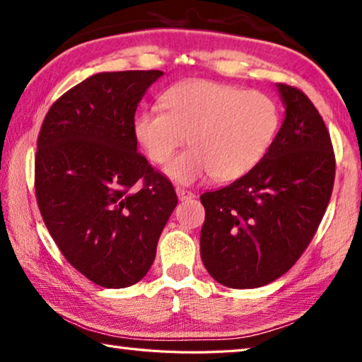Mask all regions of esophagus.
I'll use <instances>...</instances> for the list:
<instances>
[{
    "label": "esophagus",
    "mask_w": 362,
    "mask_h": 362,
    "mask_svg": "<svg viewBox=\"0 0 362 362\" xmlns=\"http://www.w3.org/2000/svg\"><path fill=\"white\" fill-rule=\"evenodd\" d=\"M175 193H177V196H179L180 201L194 198V193L193 192H189V189H185V188H180V187L175 188Z\"/></svg>",
    "instance_id": "1"
}]
</instances>
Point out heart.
<instances>
[{
    "label": "heart",
    "mask_w": 362,
    "mask_h": 362,
    "mask_svg": "<svg viewBox=\"0 0 362 362\" xmlns=\"http://www.w3.org/2000/svg\"><path fill=\"white\" fill-rule=\"evenodd\" d=\"M163 107L146 108L134 119V137L151 163L166 164L185 144L189 150L164 173L192 185L214 175L235 180L262 161L279 129V108L262 90L192 79L161 97Z\"/></svg>",
    "instance_id": "obj_1"
}]
</instances>
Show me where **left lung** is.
<instances>
[{
	"label": "left lung",
	"mask_w": 362,
	"mask_h": 362,
	"mask_svg": "<svg viewBox=\"0 0 362 362\" xmlns=\"http://www.w3.org/2000/svg\"><path fill=\"white\" fill-rule=\"evenodd\" d=\"M286 116L246 175L201 194V259L217 283L254 289L283 276L308 247L332 194L335 155L320 112L279 83Z\"/></svg>",
	"instance_id": "left-lung-1"
}]
</instances>
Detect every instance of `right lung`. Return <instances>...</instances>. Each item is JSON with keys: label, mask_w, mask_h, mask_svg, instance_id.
Listing matches in <instances>:
<instances>
[{"label": "right lung", "mask_w": 362, "mask_h": 362, "mask_svg": "<svg viewBox=\"0 0 362 362\" xmlns=\"http://www.w3.org/2000/svg\"><path fill=\"white\" fill-rule=\"evenodd\" d=\"M159 70L97 73L59 97L42 121L35 192L60 252L97 286L139 283L177 206L166 177L137 151L134 116Z\"/></svg>", "instance_id": "right-lung-1"}]
</instances>
